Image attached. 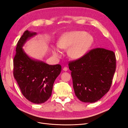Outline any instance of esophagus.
Returning a JSON list of instances; mask_svg holds the SVG:
<instances>
[{"instance_id": "obj_1", "label": "esophagus", "mask_w": 128, "mask_h": 128, "mask_svg": "<svg viewBox=\"0 0 128 128\" xmlns=\"http://www.w3.org/2000/svg\"><path fill=\"white\" fill-rule=\"evenodd\" d=\"M63 70H64V71H65V72H66V71H67V70H68V68L66 67H64L63 68Z\"/></svg>"}]
</instances>
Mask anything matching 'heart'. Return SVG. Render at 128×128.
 Returning <instances> with one entry per match:
<instances>
[{
	"mask_svg": "<svg viewBox=\"0 0 128 128\" xmlns=\"http://www.w3.org/2000/svg\"><path fill=\"white\" fill-rule=\"evenodd\" d=\"M94 43V38L84 31H72L63 34L57 42L58 47L67 49L68 54L73 59H78L86 54ZM53 53L60 56L61 52L56 48H53Z\"/></svg>",
	"mask_w": 128,
	"mask_h": 128,
	"instance_id": "1",
	"label": "heart"
}]
</instances>
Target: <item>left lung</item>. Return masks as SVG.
Wrapping results in <instances>:
<instances>
[{"mask_svg":"<svg viewBox=\"0 0 128 128\" xmlns=\"http://www.w3.org/2000/svg\"><path fill=\"white\" fill-rule=\"evenodd\" d=\"M74 90L81 102H97L108 92L116 70L114 52L92 49L82 58L69 62Z\"/></svg>","mask_w":128,"mask_h":128,"instance_id":"1","label":"left lung"}]
</instances>
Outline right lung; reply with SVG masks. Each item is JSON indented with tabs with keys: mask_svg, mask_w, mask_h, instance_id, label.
Wrapping results in <instances>:
<instances>
[{
	"mask_svg": "<svg viewBox=\"0 0 128 128\" xmlns=\"http://www.w3.org/2000/svg\"><path fill=\"white\" fill-rule=\"evenodd\" d=\"M36 34L26 30L18 41L13 60V75L24 97L39 104L45 102L51 96L54 82L61 72V66L32 59L25 53L23 46Z\"/></svg>",
	"mask_w": 128,
	"mask_h": 128,
	"instance_id": "1",
	"label": "right lung"
}]
</instances>
